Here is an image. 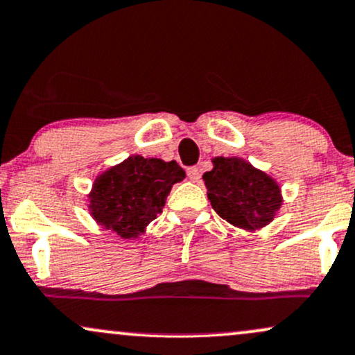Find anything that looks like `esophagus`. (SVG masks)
<instances>
[{"label": "esophagus", "instance_id": "34e87169", "mask_svg": "<svg viewBox=\"0 0 355 355\" xmlns=\"http://www.w3.org/2000/svg\"><path fill=\"white\" fill-rule=\"evenodd\" d=\"M187 175H189L190 180L197 182L198 178H200V168H198V166H189V168H187Z\"/></svg>", "mask_w": 355, "mask_h": 355}]
</instances>
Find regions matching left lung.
<instances>
[{"label":"left lung","mask_w":355,"mask_h":355,"mask_svg":"<svg viewBox=\"0 0 355 355\" xmlns=\"http://www.w3.org/2000/svg\"><path fill=\"white\" fill-rule=\"evenodd\" d=\"M204 182L212 209L237 227H263L282 205L276 182L244 159L216 158Z\"/></svg>","instance_id":"left-lung-1"}]
</instances>
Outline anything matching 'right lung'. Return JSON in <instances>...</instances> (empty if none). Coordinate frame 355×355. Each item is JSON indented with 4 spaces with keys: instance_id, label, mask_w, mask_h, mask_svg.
Returning <instances> with one entry per match:
<instances>
[{
    "instance_id": "obj_1",
    "label": "right lung",
    "mask_w": 355,
    "mask_h": 355,
    "mask_svg": "<svg viewBox=\"0 0 355 355\" xmlns=\"http://www.w3.org/2000/svg\"><path fill=\"white\" fill-rule=\"evenodd\" d=\"M184 178L185 171L175 159L130 157L97 178L89 209L101 225L130 239L157 219L171 185Z\"/></svg>"
}]
</instances>
